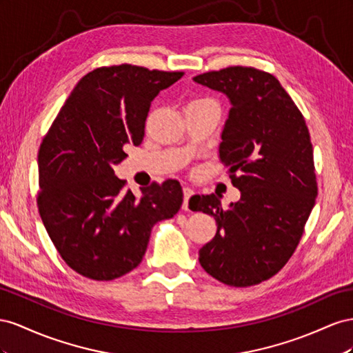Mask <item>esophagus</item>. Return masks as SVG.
<instances>
[{
    "label": "esophagus",
    "instance_id": "1",
    "mask_svg": "<svg viewBox=\"0 0 353 353\" xmlns=\"http://www.w3.org/2000/svg\"><path fill=\"white\" fill-rule=\"evenodd\" d=\"M194 195V190L190 189V188H183V205H182V208L183 210H189V198Z\"/></svg>",
    "mask_w": 353,
    "mask_h": 353
}]
</instances>
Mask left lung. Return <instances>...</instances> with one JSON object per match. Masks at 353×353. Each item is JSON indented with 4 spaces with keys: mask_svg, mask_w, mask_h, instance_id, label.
<instances>
[{
    "mask_svg": "<svg viewBox=\"0 0 353 353\" xmlns=\"http://www.w3.org/2000/svg\"><path fill=\"white\" fill-rule=\"evenodd\" d=\"M194 81L229 100L219 158L241 192L228 210L213 194L189 199L190 210L217 223L214 238L199 250V263L226 285H256L287 263L315 205L309 130L274 75L232 66Z\"/></svg>",
    "mask_w": 353,
    "mask_h": 353,
    "instance_id": "1",
    "label": "left lung"
}]
</instances>
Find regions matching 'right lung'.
Segmentation results:
<instances>
[{"instance_id":"right-lung-1","label":"right lung","mask_w":353,"mask_h":353,"mask_svg":"<svg viewBox=\"0 0 353 353\" xmlns=\"http://www.w3.org/2000/svg\"><path fill=\"white\" fill-rule=\"evenodd\" d=\"M183 72L97 68L70 92L38 152V211L66 265L94 281L139 266L152 228L182 207L177 180L125 190L114 167L142 143L150 103Z\"/></svg>"}]
</instances>
